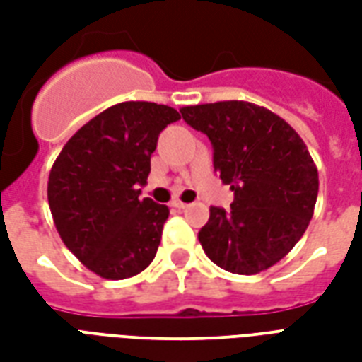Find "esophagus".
Here are the masks:
<instances>
[{
    "label": "esophagus",
    "mask_w": 362,
    "mask_h": 362,
    "mask_svg": "<svg viewBox=\"0 0 362 362\" xmlns=\"http://www.w3.org/2000/svg\"><path fill=\"white\" fill-rule=\"evenodd\" d=\"M170 205H173V207H176V209H186V207H188V204H184V202H180V199H173V202H170Z\"/></svg>",
    "instance_id": "1"
}]
</instances>
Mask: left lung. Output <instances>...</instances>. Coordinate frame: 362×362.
<instances>
[{"mask_svg":"<svg viewBox=\"0 0 362 362\" xmlns=\"http://www.w3.org/2000/svg\"><path fill=\"white\" fill-rule=\"evenodd\" d=\"M209 137L213 166L235 192L230 211L209 209L197 233L213 264L238 275L266 272L293 250L314 215L318 168L287 122L246 100L180 108Z\"/></svg>","mask_w":362,"mask_h":362,"instance_id":"1","label":"left lung"}]
</instances>
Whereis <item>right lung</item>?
<instances>
[{"mask_svg": "<svg viewBox=\"0 0 362 362\" xmlns=\"http://www.w3.org/2000/svg\"><path fill=\"white\" fill-rule=\"evenodd\" d=\"M180 114L166 104H114L77 129L52 165L48 204L59 238L103 279L155 259L168 207L141 197L158 134Z\"/></svg>", "mask_w": 362, "mask_h": 362, "instance_id": "right-lung-1", "label": "right lung"}]
</instances>
